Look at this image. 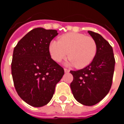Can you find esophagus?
Segmentation results:
<instances>
[{
    "label": "esophagus",
    "mask_w": 124,
    "mask_h": 124,
    "mask_svg": "<svg viewBox=\"0 0 124 124\" xmlns=\"http://www.w3.org/2000/svg\"><path fill=\"white\" fill-rule=\"evenodd\" d=\"M64 72H65V73H68L70 72V70H68V69H66V68H64Z\"/></svg>",
    "instance_id": "esophagus-1"
}]
</instances>
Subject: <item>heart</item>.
Instances as JSON below:
<instances>
[{"mask_svg": "<svg viewBox=\"0 0 124 124\" xmlns=\"http://www.w3.org/2000/svg\"><path fill=\"white\" fill-rule=\"evenodd\" d=\"M49 53L55 62H60L68 56L70 60L66 65L82 68L88 66L96 57L97 44L93 38L84 34L67 33L61 36L58 42L52 41Z\"/></svg>", "mask_w": 124, "mask_h": 124, "instance_id": "obj_1", "label": "heart"}]
</instances>
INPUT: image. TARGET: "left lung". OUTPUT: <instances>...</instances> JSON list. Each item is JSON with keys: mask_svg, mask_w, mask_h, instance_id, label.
I'll use <instances>...</instances> for the list:
<instances>
[{"mask_svg": "<svg viewBox=\"0 0 124 124\" xmlns=\"http://www.w3.org/2000/svg\"><path fill=\"white\" fill-rule=\"evenodd\" d=\"M97 44V54L92 62L83 69L70 73L74 79L70 84L73 96L84 106L98 104L109 92L114 72L113 49L100 34L88 31Z\"/></svg>", "mask_w": 124, "mask_h": 124, "instance_id": "1", "label": "left lung"}]
</instances>
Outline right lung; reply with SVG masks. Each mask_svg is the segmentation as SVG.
I'll return each instance as SVG.
<instances>
[{
  "label": "right lung",
  "mask_w": 124,
  "mask_h": 124,
  "mask_svg": "<svg viewBox=\"0 0 124 124\" xmlns=\"http://www.w3.org/2000/svg\"><path fill=\"white\" fill-rule=\"evenodd\" d=\"M58 34L56 30L34 28L14 49L11 64L14 85L18 96L32 106L48 104L64 74L49 53L50 43Z\"/></svg>",
  "instance_id": "obj_1"
}]
</instances>
